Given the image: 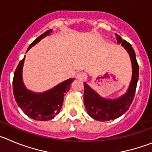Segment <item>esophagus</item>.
Here are the masks:
<instances>
[{"label":"esophagus","mask_w":152,"mask_h":152,"mask_svg":"<svg viewBox=\"0 0 152 152\" xmlns=\"http://www.w3.org/2000/svg\"><path fill=\"white\" fill-rule=\"evenodd\" d=\"M76 78L80 80H83L85 78V75L84 73H82V72H80V73H78L76 75Z\"/></svg>","instance_id":"esophagus-1"}]
</instances>
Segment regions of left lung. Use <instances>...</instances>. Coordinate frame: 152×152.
<instances>
[{
  "mask_svg": "<svg viewBox=\"0 0 152 152\" xmlns=\"http://www.w3.org/2000/svg\"><path fill=\"white\" fill-rule=\"evenodd\" d=\"M118 44H120L127 51L132 63L131 82L124 94L116 99H107L98 94L86 82L84 83V102L88 114L98 121H110L117 119L128 110L133 101L137 83L139 80V64L136 61L135 53L132 45L126 40L116 34Z\"/></svg>",
  "mask_w": 152,
  "mask_h": 152,
  "instance_id": "1",
  "label": "left lung"
}]
</instances>
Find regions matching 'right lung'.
<instances>
[{
    "instance_id": "1",
    "label": "right lung",
    "mask_w": 152,
    "mask_h": 152,
    "mask_svg": "<svg viewBox=\"0 0 152 152\" xmlns=\"http://www.w3.org/2000/svg\"><path fill=\"white\" fill-rule=\"evenodd\" d=\"M52 29L39 36L30 44L26 52L45 36H49ZM25 56L20 61L13 75V90L16 102L26 116L38 121H48L59 113L64 100V94L68 91L75 78L62 81L46 91L36 93L29 91L24 85L23 80V68Z\"/></svg>"
}]
</instances>
